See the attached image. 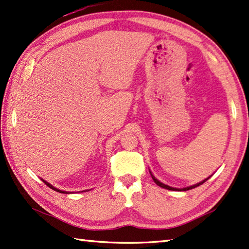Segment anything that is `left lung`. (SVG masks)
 Masks as SVG:
<instances>
[{
  "label": "left lung",
  "instance_id": "left-lung-1",
  "mask_svg": "<svg viewBox=\"0 0 249 249\" xmlns=\"http://www.w3.org/2000/svg\"><path fill=\"white\" fill-rule=\"evenodd\" d=\"M151 173V177H152V178H153V181H154L157 185H158V186H160V187H162V188H166V189H169V190H183V192H185V190H189V189H192V188H195V187H197V186H199V185H201V184H203L205 181H206V179H208V178H205V179H203V181L202 182H200V183H197V184H195V185H193V186H189V187H185V188H174V187H170V186H168V185H165V184H163V183H161V182H160V181H158V179L154 177V176H153V174H152V172H150Z\"/></svg>",
  "mask_w": 249,
  "mask_h": 249
}]
</instances>
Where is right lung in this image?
Wrapping results in <instances>:
<instances>
[{
	"label": "right lung",
	"mask_w": 249,
	"mask_h": 249,
	"mask_svg": "<svg viewBox=\"0 0 249 249\" xmlns=\"http://www.w3.org/2000/svg\"><path fill=\"white\" fill-rule=\"evenodd\" d=\"M41 181H43L46 185H47V186H48V187H50L51 189H53V190H55V192H57V193H62V194H70V193H68V192H63V190H60V189H57V188H55V187H53V186H52V185L51 184H49L48 182H46L45 181V179H43V178H41Z\"/></svg>",
	"instance_id": "right-lung-1"
}]
</instances>
